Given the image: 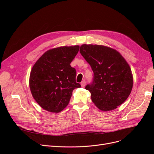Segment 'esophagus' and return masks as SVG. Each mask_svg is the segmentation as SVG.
I'll list each match as a JSON object with an SVG mask.
<instances>
[{"label":"esophagus","instance_id":"esophagus-1","mask_svg":"<svg viewBox=\"0 0 154 154\" xmlns=\"http://www.w3.org/2000/svg\"><path fill=\"white\" fill-rule=\"evenodd\" d=\"M85 84H86V82H85V80H83L82 81V82H81V84H80V85H81V86L82 87H84L85 86Z\"/></svg>","mask_w":154,"mask_h":154}]
</instances>
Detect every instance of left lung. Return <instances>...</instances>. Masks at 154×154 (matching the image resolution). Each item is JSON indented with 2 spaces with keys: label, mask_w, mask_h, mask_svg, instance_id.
I'll list each match as a JSON object with an SVG mask.
<instances>
[{
  "label": "left lung",
  "mask_w": 154,
  "mask_h": 154,
  "mask_svg": "<svg viewBox=\"0 0 154 154\" xmlns=\"http://www.w3.org/2000/svg\"><path fill=\"white\" fill-rule=\"evenodd\" d=\"M80 52L94 72L93 82L85 87L92 102L102 111L116 109L127 100L132 89L129 65L118 51L107 46L83 44Z\"/></svg>",
  "instance_id": "left-lung-1"
}]
</instances>
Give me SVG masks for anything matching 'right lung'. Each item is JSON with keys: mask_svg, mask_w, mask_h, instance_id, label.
<instances>
[{"mask_svg": "<svg viewBox=\"0 0 154 154\" xmlns=\"http://www.w3.org/2000/svg\"><path fill=\"white\" fill-rule=\"evenodd\" d=\"M79 46H63L45 52L32 67L29 87L34 99L44 110L59 113L67 107L75 88L76 70L70 66Z\"/></svg>", "mask_w": 154, "mask_h": 154, "instance_id": "obj_1", "label": "right lung"}]
</instances>
